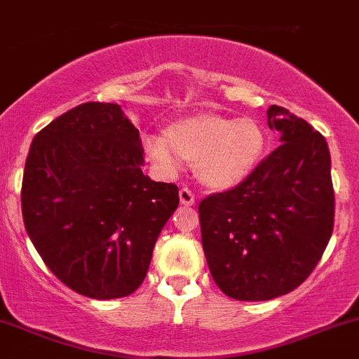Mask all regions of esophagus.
Instances as JSON below:
<instances>
[{
	"instance_id": "esophagus-1",
	"label": "esophagus",
	"mask_w": 359,
	"mask_h": 359,
	"mask_svg": "<svg viewBox=\"0 0 359 359\" xmlns=\"http://www.w3.org/2000/svg\"><path fill=\"white\" fill-rule=\"evenodd\" d=\"M179 196H180V203H182L184 206H192L194 205V194H192V191L191 189H187V187H182V189H180V192H179Z\"/></svg>"
}]
</instances>
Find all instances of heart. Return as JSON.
I'll return each instance as SVG.
<instances>
[{
  "label": "heart",
  "instance_id": "b5f03b06",
  "mask_svg": "<svg viewBox=\"0 0 359 359\" xmlns=\"http://www.w3.org/2000/svg\"><path fill=\"white\" fill-rule=\"evenodd\" d=\"M146 156L173 175L180 160L194 165L198 179L211 189H230L251 175L266 148V132L251 116L230 120L199 113L172 122L163 135H146Z\"/></svg>",
  "mask_w": 359,
  "mask_h": 359
}]
</instances>
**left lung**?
Here are the masks:
<instances>
[{"instance_id": "1", "label": "left lung", "mask_w": 359, "mask_h": 359, "mask_svg": "<svg viewBox=\"0 0 359 359\" xmlns=\"http://www.w3.org/2000/svg\"><path fill=\"white\" fill-rule=\"evenodd\" d=\"M266 115L282 144L239 186L198 208L211 277L239 301H269L299 287L334 230L325 137L287 108L271 104Z\"/></svg>"}]
</instances>
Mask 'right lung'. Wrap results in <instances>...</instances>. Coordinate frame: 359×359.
Instances as JSON below:
<instances>
[{
    "mask_svg": "<svg viewBox=\"0 0 359 359\" xmlns=\"http://www.w3.org/2000/svg\"><path fill=\"white\" fill-rule=\"evenodd\" d=\"M142 153L139 130L115 103L79 104L34 135L22 180L25 230L77 294L129 296L148 273L179 187L144 175Z\"/></svg>",
    "mask_w": 359,
    "mask_h": 359,
    "instance_id": "add662e5",
    "label": "right lung"
}]
</instances>
